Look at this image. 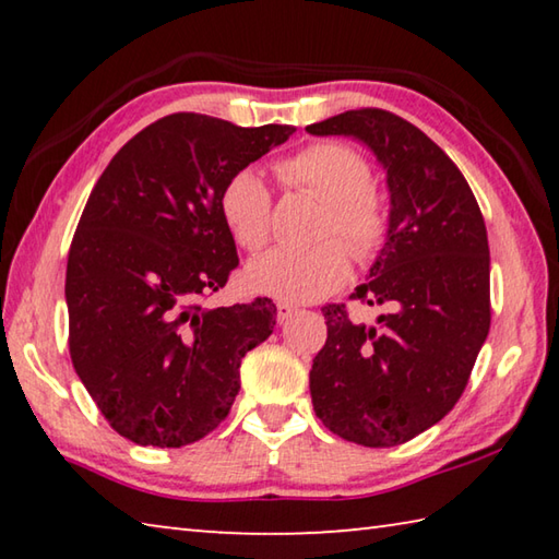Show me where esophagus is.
Segmentation results:
<instances>
[{
	"label": "esophagus",
	"mask_w": 559,
	"mask_h": 559,
	"mask_svg": "<svg viewBox=\"0 0 559 559\" xmlns=\"http://www.w3.org/2000/svg\"><path fill=\"white\" fill-rule=\"evenodd\" d=\"M293 313H298V306H293V302H278V306H276V320H278V323H286V320Z\"/></svg>",
	"instance_id": "34e87169"
}]
</instances>
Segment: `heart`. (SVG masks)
<instances>
[{
    "mask_svg": "<svg viewBox=\"0 0 559 559\" xmlns=\"http://www.w3.org/2000/svg\"><path fill=\"white\" fill-rule=\"evenodd\" d=\"M276 175L283 185L323 197L318 236L328 239L306 249L263 253L246 269V286L286 302L325 298L349 278V251L357 261H372L382 251L390 234V206L380 189L372 187L370 159L337 140H320L281 157ZM216 210L236 246L259 251L269 243L273 200L257 169L243 167L226 177ZM335 235H343L346 243L335 240Z\"/></svg>",
    "mask_w": 559,
    "mask_h": 559,
    "instance_id": "b5f03b06",
    "label": "heart"
}]
</instances>
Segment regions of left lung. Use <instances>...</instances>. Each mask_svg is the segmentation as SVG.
I'll return each mask as SVG.
<instances>
[{
	"instance_id": "8db88e82",
	"label": "left lung",
	"mask_w": 559,
	"mask_h": 559,
	"mask_svg": "<svg viewBox=\"0 0 559 559\" xmlns=\"http://www.w3.org/2000/svg\"><path fill=\"white\" fill-rule=\"evenodd\" d=\"M306 130L362 140L386 169L392 202L370 281L349 296L390 313L370 328L355 325L345 302L323 308L328 340L313 359L310 396L345 441L400 447L453 409L488 337L484 214L456 163L390 110H347Z\"/></svg>"
}]
</instances>
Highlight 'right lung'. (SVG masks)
Returning <instances> with one entry per match:
<instances>
[{
    "mask_svg": "<svg viewBox=\"0 0 559 559\" xmlns=\"http://www.w3.org/2000/svg\"><path fill=\"white\" fill-rule=\"evenodd\" d=\"M293 132L173 112L128 140L98 177L66 266L69 353L120 437L179 449L229 414L241 359L273 333L276 306L204 308L239 266L216 197L226 177Z\"/></svg>",
    "mask_w": 559,
    "mask_h": 559,
    "instance_id": "1",
    "label": "right lung"
}]
</instances>
